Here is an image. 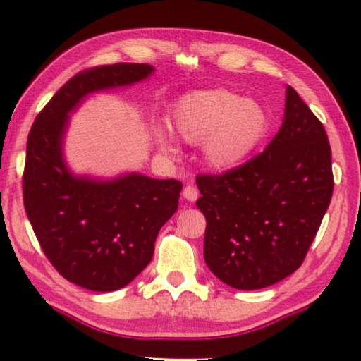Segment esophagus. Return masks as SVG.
<instances>
[{"mask_svg": "<svg viewBox=\"0 0 361 361\" xmlns=\"http://www.w3.org/2000/svg\"><path fill=\"white\" fill-rule=\"evenodd\" d=\"M182 195H184V199L187 202H195L197 199H199V190H197L194 185H187L184 192H182Z\"/></svg>", "mask_w": 361, "mask_h": 361, "instance_id": "34e87169", "label": "esophagus"}]
</instances>
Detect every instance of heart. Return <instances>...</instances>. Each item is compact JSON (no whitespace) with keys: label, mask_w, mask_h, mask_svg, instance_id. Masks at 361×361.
Returning a JSON list of instances; mask_svg holds the SVG:
<instances>
[{"label":"heart","mask_w":361,"mask_h":361,"mask_svg":"<svg viewBox=\"0 0 361 361\" xmlns=\"http://www.w3.org/2000/svg\"><path fill=\"white\" fill-rule=\"evenodd\" d=\"M171 126L189 145L204 143V157L212 169L231 171L243 164L268 136L271 118L256 100L228 88L197 90L180 97L171 108ZM156 146L172 156L174 141L156 133Z\"/></svg>","instance_id":"1"}]
</instances>
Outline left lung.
Masks as SVG:
<instances>
[{"label":"left lung","instance_id":"8db88e82","mask_svg":"<svg viewBox=\"0 0 361 361\" xmlns=\"http://www.w3.org/2000/svg\"><path fill=\"white\" fill-rule=\"evenodd\" d=\"M205 215L204 258L241 290L268 288L302 264L334 192L332 151L317 116L293 87L268 147L220 176L197 177Z\"/></svg>","mask_w":361,"mask_h":361}]
</instances>
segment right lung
<instances>
[{
    "label": "right lung",
    "instance_id": "add662e5",
    "mask_svg": "<svg viewBox=\"0 0 361 361\" xmlns=\"http://www.w3.org/2000/svg\"><path fill=\"white\" fill-rule=\"evenodd\" d=\"M149 63H115L73 75L29 131L23 199L54 268L80 288L110 293L149 264L161 226L176 214L182 182L128 172L113 179L77 176L63 157L68 115L88 95L146 80Z\"/></svg>",
    "mask_w": 361,
    "mask_h": 361
}]
</instances>
